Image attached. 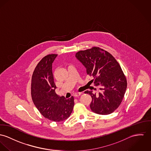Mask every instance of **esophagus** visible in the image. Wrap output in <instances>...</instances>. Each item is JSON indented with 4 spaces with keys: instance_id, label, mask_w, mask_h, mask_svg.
<instances>
[{
    "instance_id": "1",
    "label": "esophagus",
    "mask_w": 151,
    "mask_h": 151,
    "mask_svg": "<svg viewBox=\"0 0 151 151\" xmlns=\"http://www.w3.org/2000/svg\"><path fill=\"white\" fill-rule=\"evenodd\" d=\"M81 94V93H74V96H75V97H79Z\"/></svg>"
}]
</instances>
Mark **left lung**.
Here are the masks:
<instances>
[{
    "mask_svg": "<svg viewBox=\"0 0 151 151\" xmlns=\"http://www.w3.org/2000/svg\"><path fill=\"white\" fill-rule=\"evenodd\" d=\"M76 58L92 76L94 86L101 92L93 93L87 90L92 98L90 108L93 113L107 115L114 112L121 104L127 90V78L119 63L110 53L99 47H93L76 53Z\"/></svg>",
    "mask_w": 151,
    "mask_h": 151,
    "instance_id": "8db88e82",
    "label": "left lung"
}]
</instances>
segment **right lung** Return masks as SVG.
Returning a JSON list of instances; mask_svg holds the SVG:
<instances>
[{"label": "right lung", "mask_w": 151, "mask_h": 151, "mask_svg": "<svg viewBox=\"0 0 151 151\" xmlns=\"http://www.w3.org/2000/svg\"><path fill=\"white\" fill-rule=\"evenodd\" d=\"M58 55L50 54L42 58L33 72L31 94L33 102L40 113L47 119L61 122L71 114L74 106V98L59 96L52 73V63Z\"/></svg>", "instance_id": "add662e5"}]
</instances>
